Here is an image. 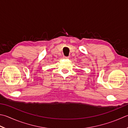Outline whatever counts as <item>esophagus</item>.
<instances>
[{
	"mask_svg": "<svg viewBox=\"0 0 128 128\" xmlns=\"http://www.w3.org/2000/svg\"><path fill=\"white\" fill-rule=\"evenodd\" d=\"M64 59H69L70 57H66V56H64Z\"/></svg>",
	"mask_w": 128,
	"mask_h": 128,
	"instance_id": "esophagus-1",
	"label": "esophagus"
}]
</instances>
